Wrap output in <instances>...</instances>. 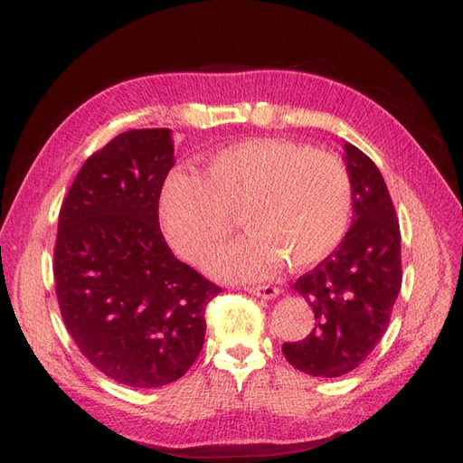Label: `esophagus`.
Returning <instances> with one entry per match:
<instances>
[{
	"instance_id": "1",
	"label": "esophagus",
	"mask_w": 463,
	"mask_h": 463,
	"mask_svg": "<svg viewBox=\"0 0 463 463\" xmlns=\"http://www.w3.org/2000/svg\"><path fill=\"white\" fill-rule=\"evenodd\" d=\"M246 292L252 296H258V298H264V299H274L280 296V289H278L276 286H250V288H246Z\"/></svg>"
}]
</instances>
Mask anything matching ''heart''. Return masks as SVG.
Instances as JSON below:
<instances>
[{"label":"heart","instance_id":"b5f03b06","mask_svg":"<svg viewBox=\"0 0 463 463\" xmlns=\"http://www.w3.org/2000/svg\"><path fill=\"white\" fill-rule=\"evenodd\" d=\"M353 185L333 154L284 142L246 139L207 157L201 177L174 171L161 193V222L187 260L207 264L236 219L250 234L222 252V276L252 280L286 264L294 270L327 258L345 236Z\"/></svg>","mask_w":463,"mask_h":463}]
</instances>
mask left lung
I'll use <instances>...</instances> for the list:
<instances>
[{
	"mask_svg": "<svg viewBox=\"0 0 463 463\" xmlns=\"http://www.w3.org/2000/svg\"><path fill=\"white\" fill-rule=\"evenodd\" d=\"M353 222L326 260L299 276L294 289L316 314L302 341L284 343L286 361L311 377L347 374L369 357L389 327L402 284L401 227L379 167L345 144Z\"/></svg>",
	"mask_w": 463,
	"mask_h": 463,
	"instance_id": "1",
	"label": "left lung"
}]
</instances>
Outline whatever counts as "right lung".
<instances>
[{"instance_id": "right-lung-1", "label": "right lung", "mask_w": 463, "mask_h": 463, "mask_svg": "<svg viewBox=\"0 0 463 463\" xmlns=\"http://www.w3.org/2000/svg\"><path fill=\"white\" fill-rule=\"evenodd\" d=\"M167 128L128 130L84 161L59 213L61 316L96 369L134 389L181 379L203 349L222 289L177 260L159 229L174 167Z\"/></svg>"}]
</instances>
